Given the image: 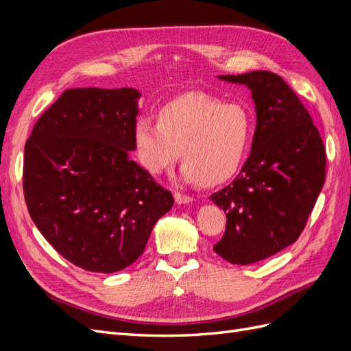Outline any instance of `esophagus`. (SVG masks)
<instances>
[{
	"mask_svg": "<svg viewBox=\"0 0 351 351\" xmlns=\"http://www.w3.org/2000/svg\"><path fill=\"white\" fill-rule=\"evenodd\" d=\"M174 199H176L177 205H187V204H192V202H193V197H190L187 195H182L178 192L174 193Z\"/></svg>",
	"mask_w": 351,
	"mask_h": 351,
	"instance_id": "obj_1",
	"label": "esophagus"
}]
</instances>
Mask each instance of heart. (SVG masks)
Listing matches in <instances>:
<instances>
[{
	"instance_id": "obj_1",
	"label": "heart",
	"mask_w": 351,
	"mask_h": 351,
	"mask_svg": "<svg viewBox=\"0 0 351 351\" xmlns=\"http://www.w3.org/2000/svg\"><path fill=\"white\" fill-rule=\"evenodd\" d=\"M250 133L252 115L246 105L187 92L162 105L158 121L141 117L133 141L139 161L151 174L168 171L182 151L180 176L186 183L218 184L237 171Z\"/></svg>"
}]
</instances>
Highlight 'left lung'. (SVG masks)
<instances>
[{
	"label": "left lung",
	"mask_w": 351,
	"mask_h": 351,
	"mask_svg": "<svg viewBox=\"0 0 351 351\" xmlns=\"http://www.w3.org/2000/svg\"><path fill=\"white\" fill-rule=\"evenodd\" d=\"M218 79L252 92L256 129L239 176L209 196L227 217L214 250L230 263L250 265L300 236L325 183V147L309 112L278 74L256 70Z\"/></svg>",
	"instance_id": "obj_1"
}]
</instances>
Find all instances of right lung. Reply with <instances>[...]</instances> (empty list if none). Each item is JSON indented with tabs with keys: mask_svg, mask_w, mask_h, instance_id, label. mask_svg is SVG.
<instances>
[{
	"mask_svg": "<svg viewBox=\"0 0 351 351\" xmlns=\"http://www.w3.org/2000/svg\"><path fill=\"white\" fill-rule=\"evenodd\" d=\"M141 97L134 88L69 89L25 146L29 215L62 258L86 271L130 267L174 205L129 156Z\"/></svg>",
	"mask_w": 351,
	"mask_h": 351,
	"instance_id": "obj_1",
	"label": "right lung"
}]
</instances>
